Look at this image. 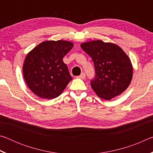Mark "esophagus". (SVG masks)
<instances>
[{
  "instance_id": "esophagus-1",
  "label": "esophagus",
  "mask_w": 153,
  "mask_h": 153,
  "mask_svg": "<svg viewBox=\"0 0 153 153\" xmlns=\"http://www.w3.org/2000/svg\"><path fill=\"white\" fill-rule=\"evenodd\" d=\"M85 77H86V74H85L84 73H82V74H81V75H80V76H77V78H79V79H84Z\"/></svg>"
}]
</instances>
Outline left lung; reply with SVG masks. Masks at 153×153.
Masks as SVG:
<instances>
[{"instance_id": "1", "label": "left lung", "mask_w": 153, "mask_h": 153, "mask_svg": "<svg viewBox=\"0 0 153 153\" xmlns=\"http://www.w3.org/2000/svg\"><path fill=\"white\" fill-rule=\"evenodd\" d=\"M81 47L94 63L95 76L90 84L98 97L111 100L128 88L132 79V65L120 46L96 40L83 43Z\"/></svg>"}]
</instances>
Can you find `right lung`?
Here are the masks:
<instances>
[{
    "label": "right lung",
    "instance_id": "add662e5",
    "mask_svg": "<svg viewBox=\"0 0 153 153\" xmlns=\"http://www.w3.org/2000/svg\"><path fill=\"white\" fill-rule=\"evenodd\" d=\"M65 40L45 41L25 57L23 73L25 82L36 95L42 98L58 97L72 79L63 58L73 48Z\"/></svg>",
    "mask_w": 153,
    "mask_h": 153
}]
</instances>
